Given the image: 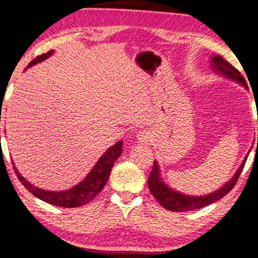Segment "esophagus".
I'll return each mask as SVG.
<instances>
[{
    "instance_id": "1",
    "label": "esophagus",
    "mask_w": 258,
    "mask_h": 258,
    "mask_svg": "<svg viewBox=\"0 0 258 258\" xmlns=\"http://www.w3.org/2000/svg\"><path fill=\"white\" fill-rule=\"evenodd\" d=\"M136 137H137L138 142L142 144H149L152 142V134L149 131H147V130L138 132Z\"/></svg>"
}]
</instances>
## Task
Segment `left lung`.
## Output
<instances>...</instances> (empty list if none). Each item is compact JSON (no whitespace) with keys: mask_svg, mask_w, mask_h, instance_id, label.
Wrapping results in <instances>:
<instances>
[{"mask_svg":"<svg viewBox=\"0 0 258 258\" xmlns=\"http://www.w3.org/2000/svg\"><path fill=\"white\" fill-rule=\"evenodd\" d=\"M212 67L216 72L220 73L224 77L231 79V81L237 82L241 86H244L246 89H248L247 84H246L245 78L242 77L241 73L239 72L234 66H231L228 61L224 60L222 56L214 55L212 56ZM257 143H258V137H257ZM250 153V152H248ZM248 153L246 154L244 161L241 163L240 168L237 169V171L235 172V175L231 177L225 185H223L222 187L217 191L212 192V194L205 195V196H188V195L180 194V192L175 191L169 187L163 179L160 176V169L158 165V161L154 160V165L151 171V175L148 177V187L151 194L157 198V201L159 202L160 206H163L164 208H166L168 211L172 212H188V211H195V209H200L206 207V206L212 205V203L217 202L220 198H223L234 187L235 183H236L237 179H239L240 174H241L242 169H244L245 161L247 159Z\"/></svg>","mask_w":258,"mask_h":258,"instance_id":"1","label":"left lung"}]
</instances>
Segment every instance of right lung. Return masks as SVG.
<instances>
[{"label":"right lung","mask_w":258,"mask_h":258,"mask_svg":"<svg viewBox=\"0 0 258 258\" xmlns=\"http://www.w3.org/2000/svg\"><path fill=\"white\" fill-rule=\"evenodd\" d=\"M53 53V51H49L47 53L38 56L36 58L30 62L28 64V67L33 66V64L38 63V62L44 61L45 58H47ZM1 121V118H0ZM121 153H122V141L115 143L114 146L110 147L107 151L99 158L98 163L95 164L94 168L92 169V171L87 175L86 179L76 185L75 187L67 189V191H45L39 187L32 185V183L28 182L27 180L19 174L17 168L14 166V171H16L17 176H18L19 181L22 182V185L24 186L30 194H33L34 196L40 198L44 202L50 203V205L58 206V207H66V208H75V207H81V206L87 205L90 201L94 200L97 197V195L101 189L104 188L105 183L107 182V179L110 176V172H111L112 165L117 158L120 157Z\"/></svg>","instance_id":"obj_1"}]
</instances>
